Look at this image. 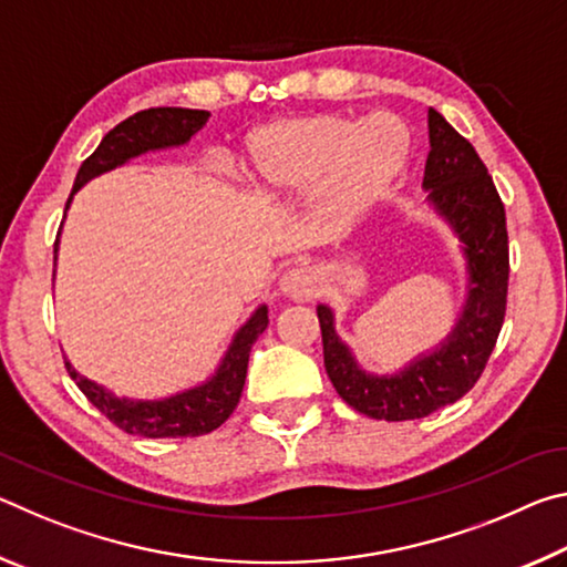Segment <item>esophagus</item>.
I'll use <instances>...</instances> for the list:
<instances>
[{
    "label": "esophagus",
    "instance_id": "1",
    "mask_svg": "<svg viewBox=\"0 0 567 567\" xmlns=\"http://www.w3.org/2000/svg\"><path fill=\"white\" fill-rule=\"evenodd\" d=\"M280 292L295 302H307L320 295V277L310 267H292L282 275Z\"/></svg>",
    "mask_w": 567,
    "mask_h": 567
}]
</instances>
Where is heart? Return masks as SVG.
<instances>
[{"label": "heart", "mask_w": 567, "mask_h": 567, "mask_svg": "<svg viewBox=\"0 0 567 567\" xmlns=\"http://www.w3.org/2000/svg\"><path fill=\"white\" fill-rule=\"evenodd\" d=\"M410 157L408 127L390 112L352 120L310 114L265 124L247 137V185L262 199H310V225L334 237L375 207Z\"/></svg>", "instance_id": "heart-1"}]
</instances>
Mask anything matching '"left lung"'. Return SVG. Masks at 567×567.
<instances>
[{"mask_svg": "<svg viewBox=\"0 0 567 567\" xmlns=\"http://www.w3.org/2000/svg\"><path fill=\"white\" fill-rule=\"evenodd\" d=\"M430 152L422 189L427 205L460 239L465 257V305L453 330L392 375L360 368L334 330V312L318 305L324 370L338 395L362 415L400 422L425 417L473 390L497 342L507 297V229L501 195L475 147L443 114L427 110Z\"/></svg>", "mask_w": 567, "mask_h": 567, "instance_id": "left-lung-1", "label": "left lung"}]
</instances>
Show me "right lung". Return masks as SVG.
<instances>
[{"mask_svg":"<svg viewBox=\"0 0 567 567\" xmlns=\"http://www.w3.org/2000/svg\"><path fill=\"white\" fill-rule=\"evenodd\" d=\"M207 120L209 112L205 110L152 107L120 122L117 127L104 134L100 147L82 162L80 172H76L72 195L66 199L64 215L72 205L74 192H80L90 179L127 165L130 159L147 155V152L187 145L205 127ZM56 247H60V239L54 243V262ZM267 322H270L267 320V305H260L249 315V320L243 328L235 332L233 342H229V348L225 350L213 375L195 388L159 400L117 398L104 385H97L90 378L80 375L66 358L64 364L70 378L76 382V388L84 392V398L102 415H107L114 425L124 430V433L142 437H197L213 433V430H217L233 415L245 388L249 350H252L255 340L265 332Z\"/></svg>","mask_w":567,"mask_h":567,"instance_id":"obj_1","label":"right lung"}]
</instances>
